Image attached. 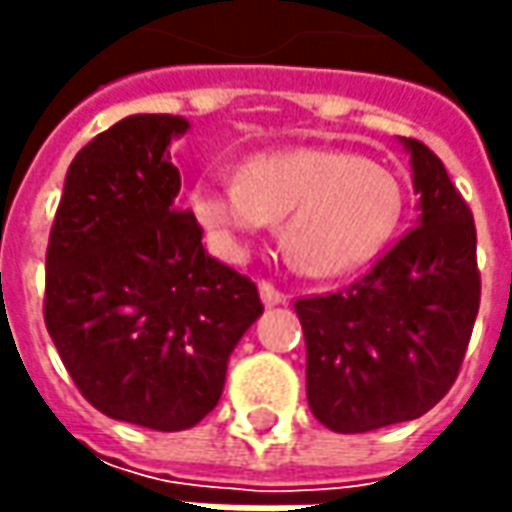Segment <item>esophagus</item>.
I'll list each match as a JSON object with an SVG mask.
<instances>
[{
	"label": "esophagus",
	"mask_w": 512,
	"mask_h": 512,
	"mask_svg": "<svg viewBox=\"0 0 512 512\" xmlns=\"http://www.w3.org/2000/svg\"><path fill=\"white\" fill-rule=\"evenodd\" d=\"M259 296H262V302L267 307L273 305H285L287 302V293H282L276 285H270V282H259Z\"/></svg>",
	"instance_id": "obj_1"
}]
</instances>
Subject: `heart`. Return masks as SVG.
<instances>
[{
    "label": "heart",
    "instance_id": "obj_1",
    "mask_svg": "<svg viewBox=\"0 0 512 512\" xmlns=\"http://www.w3.org/2000/svg\"><path fill=\"white\" fill-rule=\"evenodd\" d=\"M196 219L230 256L282 222L287 262L307 276H342L370 262L404 210L399 176L347 150L287 148L250 156L236 179L190 196Z\"/></svg>",
    "mask_w": 512,
    "mask_h": 512
}]
</instances>
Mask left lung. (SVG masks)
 Wrapping results in <instances>:
<instances>
[{"label": "left lung", "instance_id": "obj_1", "mask_svg": "<svg viewBox=\"0 0 512 512\" xmlns=\"http://www.w3.org/2000/svg\"><path fill=\"white\" fill-rule=\"evenodd\" d=\"M419 225L344 290L296 299L305 330L307 404L336 433L424 416L453 387L482 299L476 225L442 159L402 139Z\"/></svg>", "mask_w": 512, "mask_h": 512}]
</instances>
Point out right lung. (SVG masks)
Masks as SVG:
<instances>
[{
  "label": "right lung",
  "instance_id": "obj_1",
  "mask_svg": "<svg viewBox=\"0 0 512 512\" xmlns=\"http://www.w3.org/2000/svg\"><path fill=\"white\" fill-rule=\"evenodd\" d=\"M136 113L76 153L50 227L45 325L79 393L110 419L187 430L219 404L227 359L262 316L256 285L202 247L170 139Z\"/></svg>",
  "mask_w": 512,
  "mask_h": 512
}]
</instances>
